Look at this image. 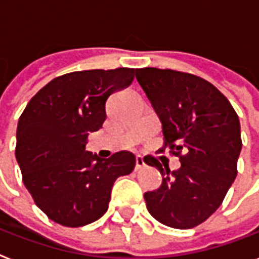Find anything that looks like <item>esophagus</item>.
<instances>
[{
	"instance_id": "obj_1",
	"label": "esophagus",
	"mask_w": 259,
	"mask_h": 259,
	"mask_svg": "<svg viewBox=\"0 0 259 259\" xmlns=\"http://www.w3.org/2000/svg\"><path fill=\"white\" fill-rule=\"evenodd\" d=\"M145 166V162H144V158L141 157V155H137L136 157V170H140L142 169Z\"/></svg>"
}]
</instances>
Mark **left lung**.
I'll list each match as a JSON object with an SVG mask.
<instances>
[{
  "mask_svg": "<svg viewBox=\"0 0 259 259\" xmlns=\"http://www.w3.org/2000/svg\"><path fill=\"white\" fill-rule=\"evenodd\" d=\"M136 77L162 123L163 148L180 157L170 171L154 157L146 163L162 176L145 193L149 213L174 229H191L215 211L237 177L241 126L232 104L198 75L171 69H137ZM145 161V159H144Z\"/></svg>",
  "mask_w": 259,
  "mask_h": 259,
  "instance_id": "8db88e82",
  "label": "left lung"
}]
</instances>
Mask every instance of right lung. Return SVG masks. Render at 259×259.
<instances>
[{
    "label": "right lung",
    "mask_w": 259,
    "mask_h": 259,
    "mask_svg": "<svg viewBox=\"0 0 259 259\" xmlns=\"http://www.w3.org/2000/svg\"><path fill=\"white\" fill-rule=\"evenodd\" d=\"M134 69L73 71L45 85L17 126L16 158L35 205L62 226L79 228L106 213L115 180L134 170L136 157L118 151L102 159L85 150L102 127L105 105L133 82Z\"/></svg>",
    "instance_id": "1"
}]
</instances>
